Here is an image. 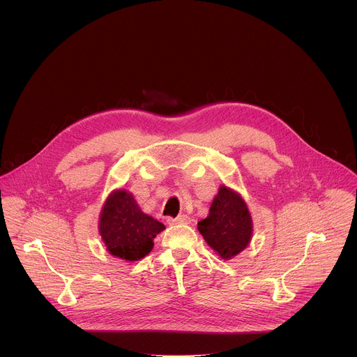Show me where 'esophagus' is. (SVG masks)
<instances>
[{
  "instance_id": "34e87169",
  "label": "esophagus",
  "mask_w": 357,
  "mask_h": 357,
  "mask_svg": "<svg viewBox=\"0 0 357 357\" xmlns=\"http://www.w3.org/2000/svg\"><path fill=\"white\" fill-rule=\"evenodd\" d=\"M190 221H191V218H190L188 215H185V214H180V215H177L176 218H173V217H169V218H167V224H170V225H176V224H190Z\"/></svg>"
}]
</instances>
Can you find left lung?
<instances>
[{
	"label": "left lung",
	"instance_id": "1",
	"mask_svg": "<svg viewBox=\"0 0 357 357\" xmlns=\"http://www.w3.org/2000/svg\"><path fill=\"white\" fill-rule=\"evenodd\" d=\"M198 229L207 245L224 259L245 250L253 234L248 206L241 195L227 187L220 188L208 215L198 222Z\"/></svg>",
	"mask_w": 357,
	"mask_h": 357
}]
</instances>
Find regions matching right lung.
Instances as JSON below:
<instances>
[{
    "mask_svg": "<svg viewBox=\"0 0 357 357\" xmlns=\"http://www.w3.org/2000/svg\"><path fill=\"white\" fill-rule=\"evenodd\" d=\"M99 229L111 255L137 261L153 250V238L165 225L144 214L135 198L121 190L109 195L104 204Z\"/></svg>",
    "mask_w": 357,
    "mask_h": 357,
    "instance_id": "1",
    "label": "right lung"
}]
</instances>
